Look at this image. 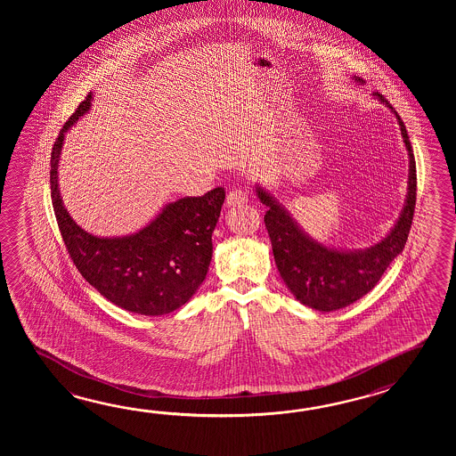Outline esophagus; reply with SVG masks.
Listing matches in <instances>:
<instances>
[{"instance_id": "34e87169", "label": "esophagus", "mask_w": 456, "mask_h": 456, "mask_svg": "<svg viewBox=\"0 0 456 456\" xmlns=\"http://www.w3.org/2000/svg\"><path fill=\"white\" fill-rule=\"evenodd\" d=\"M248 202V195L244 194L240 189L232 191L226 195V207H236V205L246 204Z\"/></svg>"}]
</instances>
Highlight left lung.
Returning <instances> with one entry per match:
<instances>
[{
	"label": "left lung",
	"mask_w": 456,
	"mask_h": 456,
	"mask_svg": "<svg viewBox=\"0 0 456 456\" xmlns=\"http://www.w3.org/2000/svg\"><path fill=\"white\" fill-rule=\"evenodd\" d=\"M352 79L357 85L365 83L359 77ZM371 96L396 117L409 156L406 200L396 224L383 240L365 249H344L322 244L305 232L267 189L261 184L254 185L257 199L269 208L264 222L271 236L273 259L281 277L293 297L313 310L324 313L340 310L365 297L379 283L387 265L404 249L412 224L416 207V161L406 126L385 97L379 93Z\"/></svg>",
	"instance_id": "obj_1"
}]
</instances>
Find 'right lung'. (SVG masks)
<instances>
[{"instance_id":"add662e5","label":"right lung","mask_w":456,"mask_h":456,"mask_svg":"<svg viewBox=\"0 0 456 456\" xmlns=\"http://www.w3.org/2000/svg\"><path fill=\"white\" fill-rule=\"evenodd\" d=\"M93 106V94L77 106L52 150V204L61 238L79 273L122 310L161 316L181 308L205 281L214 232L224 202L216 187L204 197L167 202L140 228L124 236H96L71 218L60 194L59 166L65 135Z\"/></svg>"}]
</instances>
